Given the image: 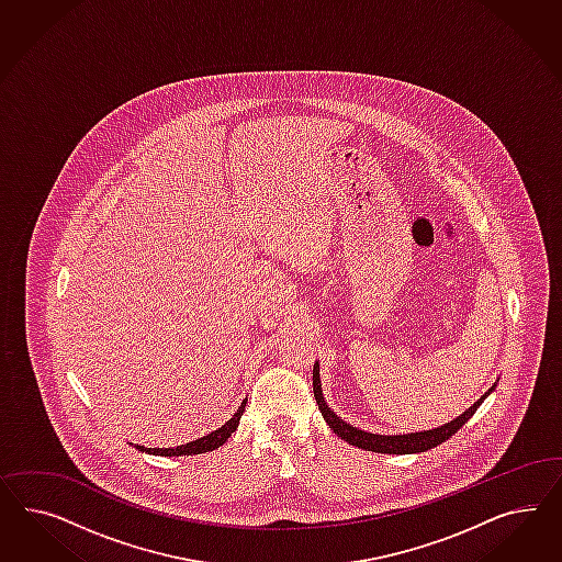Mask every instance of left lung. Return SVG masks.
I'll use <instances>...</instances> for the list:
<instances>
[{
  "instance_id": "left-lung-1",
  "label": "left lung",
  "mask_w": 562,
  "mask_h": 562,
  "mask_svg": "<svg viewBox=\"0 0 562 562\" xmlns=\"http://www.w3.org/2000/svg\"><path fill=\"white\" fill-rule=\"evenodd\" d=\"M493 387L488 392L484 393L476 404L472 408L465 409L461 416H458L456 420L447 423V425L439 426V428H432V430H425V432H409V435H373V432H364V430H358L355 426L346 425L344 420H340L331 409L327 408L325 404L324 393H322V381H319V364L315 362L313 367V393H315V402L322 409V416H324L325 423L329 425V428L341 437L344 441L355 445L358 449H364V451H374V453H393V456H406V453H423L428 451L437 445L447 441L449 437H453L461 426L465 425L480 408V404L484 402V397L488 393L493 392Z\"/></svg>"
}]
</instances>
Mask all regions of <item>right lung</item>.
Returning a JSON list of instances; mask_svg holds the SVG:
<instances>
[{"label":"right lung","mask_w":562,"mask_h":562,"mask_svg":"<svg viewBox=\"0 0 562 562\" xmlns=\"http://www.w3.org/2000/svg\"><path fill=\"white\" fill-rule=\"evenodd\" d=\"M245 404H247V400L240 404V408L235 412V416H233L226 425H222L218 430L205 435V437L198 439V441H191L188 442V445H179V447H175V449H148V447H142V445H136V449L137 451H146V453H150V456H162V458L198 456V453H205V451H214V449H218L221 445H224L226 439L237 430L238 420H240V416H243Z\"/></svg>","instance_id":"right-lung-1"}]
</instances>
